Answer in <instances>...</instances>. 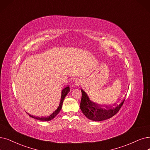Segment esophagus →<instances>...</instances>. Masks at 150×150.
Segmentation results:
<instances>
[{
    "label": "esophagus",
    "mask_w": 150,
    "mask_h": 150,
    "mask_svg": "<svg viewBox=\"0 0 150 150\" xmlns=\"http://www.w3.org/2000/svg\"><path fill=\"white\" fill-rule=\"evenodd\" d=\"M81 83V81L80 79H76L74 81V86L76 87H79Z\"/></svg>",
    "instance_id": "34e87169"
}]
</instances>
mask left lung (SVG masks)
Here are the masks:
<instances>
[{
	"label": "left lung",
	"instance_id": "1",
	"mask_svg": "<svg viewBox=\"0 0 150 150\" xmlns=\"http://www.w3.org/2000/svg\"><path fill=\"white\" fill-rule=\"evenodd\" d=\"M82 98L80 103V108L88 119L94 121H101L109 119L121 109L124 104L125 99L118 104L113 105H101L90 100L87 93L81 89Z\"/></svg>",
	"mask_w": 150,
	"mask_h": 150
}]
</instances>
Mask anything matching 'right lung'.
<instances>
[{"mask_svg": "<svg viewBox=\"0 0 150 150\" xmlns=\"http://www.w3.org/2000/svg\"><path fill=\"white\" fill-rule=\"evenodd\" d=\"M69 92V86H68L66 87L65 88H64V89L63 90L62 92V97H61V99H60V102H59V105L56 108L55 110H53L52 112L49 113V115H48L45 116H42V117L34 116H33V115H29V116L34 118V119H38V120L42 121H48L52 120V119H53L58 115L59 112L60 111V110H62L63 100H64L65 97L67 96V95L68 93Z\"/></svg>", "mask_w": 150, "mask_h": 150, "instance_id": "right-lung-1", "label": "right lung"}]
</instances>
